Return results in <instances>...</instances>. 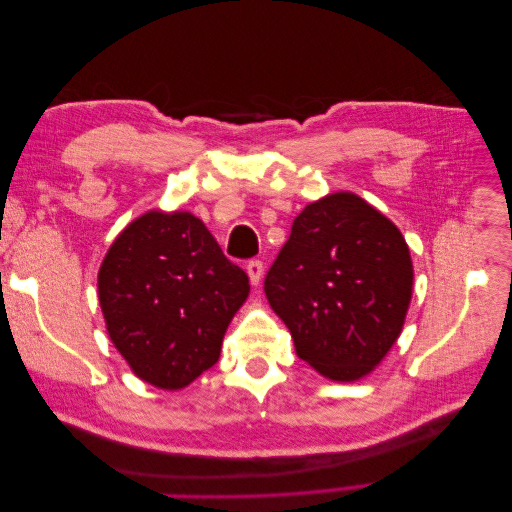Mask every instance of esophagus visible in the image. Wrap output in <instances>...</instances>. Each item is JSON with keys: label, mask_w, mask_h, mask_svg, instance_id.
Here are the masks:
<instances>
[{"label": "esophagus", "mask_w": 512, "mask_h": 512, "mask_svg": "<svg viewBox=\"0 0 512 512\" xmlns=\"http://www.w3.org/2000/svg\"><path fill=\"white\" fill-rule=\"evenodd\" d=\"M245 271H247V275H250V282L254 286H258L260 280H262V273H265V267H262L260 260H250L245 265Z\"/></svg>", "instance_id": "obj_1"}]
</instances>
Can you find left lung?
<instances>
[{
	"instance_id": "1",
	"label": "left lung",
	"mask_w": 512,
	"mask_h": 512,
	"mask_svg": "<svg viewBox=\"0 0 512 512\" xmlns=\"http://www.w3.org/2000/svg\"><path fill=\"white\" fill-rule=\"evenodd\" d=\"M412 258L399 228L352 192L309 203L265 277L299 359L324 378L371 374L404 329Z\"/></svg>"
}]
</instances>
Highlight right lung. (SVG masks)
Segmentation results:
<instances>
[{
    "mask_svg": "<svg viewBox=\"0 0 512 512\" xmlns=\"http://www.w3.org/2000/svg\"><path fill=\"white\" fill-rule=\"evenodd\" d=\"M250 294L207 226L188 211H147L119 232L98 273L106 331L130 369L177 391L220 359Z\"/></svg>",
    "mask_w": 512,
    "mask_h": 512,
    "instance_id": "right-lung-1",
    "label": "right lung"
}]
</instances>
